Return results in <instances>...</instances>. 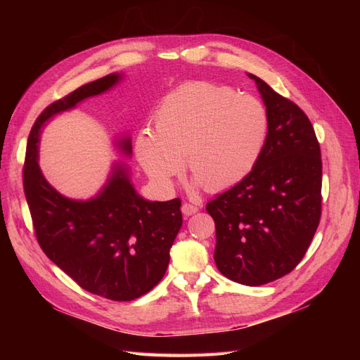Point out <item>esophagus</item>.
Instances as JSON below:
<instances>
[{
  "mask_svg": "<svg viewBox=\"0 0 360 360\" xmlns=\"http://www.w3.org/2000/svg\"><path fill=\"white\" fill-rule=\"evenodd\" d=\"M181 212H183L184 216H191V214L198 212V207L191 204V202H184V204L181 205Z\"/></svg>",
  "mask_w": 360,
  "mask_h": 360,
  "instance_id": "esophagus-1",
  "label": "esophagus"
}]
</instances>
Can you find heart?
<instances>
[{"label":"heart","instance_id":"heart-1","mask_svg":"<svg viewBox=\"0 0 360 360\" xmlns=\"http://www.w3.org/2000/svg\"><path fill=\"white\" fill-rule=\"evenodd\" d=\"M269 124L267 108L255 96L222 84L184 82L160 101L155 132L136 136L135 155L160 188L172 186L186 159L197 186L224 191L257 167Z\"/></svg>","mask_w":360,"mask_h":360}]
</instances>
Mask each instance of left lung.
I'll list each match as a JSON object with an SVG mask.
<instances>
[{
	"instance_id": "left-lung-1",
	"label": "left lung",
	"mask_w": 360,
	"mask_h": 360,
	"mask_svg": "<svg viewBox=\"0 0 360 360\" xmlns=\"http://www.w3.org/2000/svg\"><path fill=\"white\" fill-rule=\"evenodd\" d=\"M248 76L269 112L263 155L205 210L216 225L217 270L257 287L290 274L307 254L321 216V153L307 114L258 76Z\"/></svg>"
}]
</instances>
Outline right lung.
I'll return each instance as SVG.
<instances>
[{"instance_id":"add662e5","label":"right lung","mask_w":360,"mask_h":360,"mask_svg":"<svg viewBox=\"0 0 360 360\" xmlns=\"http://www.w3.org/2000/svg\"><path fill=\"white\" fill-rule=\"evenodd\" d=\"M122 79V73H111L85 84L37 117L27 144L24 191L37 242L52 263L84 290L127 302L148 292L165 275L183 224L181 201L141 197L123 160L114 163L103 188L90 200L64 197L39 167L41 129L49 120ZM115 147L124 158L132 155L129 135L117 136Z\"/></svg>"}]
</instances>
